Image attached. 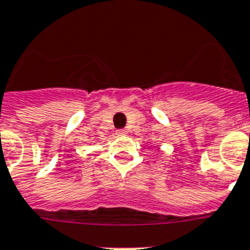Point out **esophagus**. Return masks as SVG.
Here are the masks:
<instances>
[{"label": "esophagus", "mask_w": 250, "mask_h": 250, "mask_svg": "<svg viewBox=\"0 0 250 250\" xmlns=\"http://www.w3.org/2000/svg\"><path fill=\"white\" fill-rule=\"evenodd\" d=\"M125 135H127V131H125V129H118L117 131V136H119V138L125 136Z\"/></svg>", "instance_id": "1"}]
</instances>
